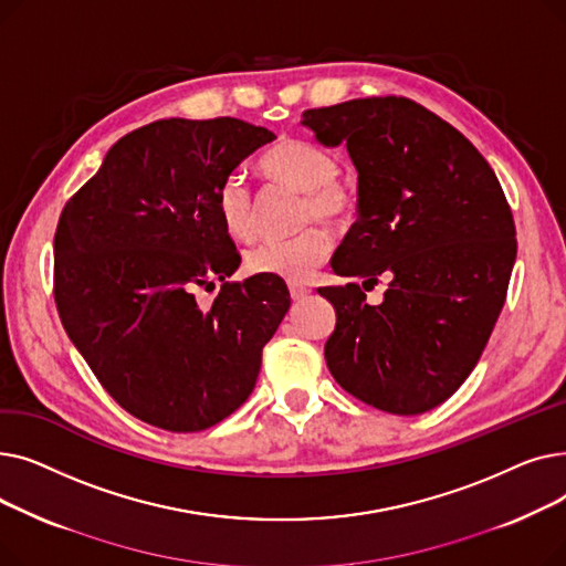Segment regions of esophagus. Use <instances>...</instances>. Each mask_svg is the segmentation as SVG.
<instances>
[{
    "instance_id": "obj_1",
    "label": "esophagus",
    "mask_w": 566,
    "mask_h": 566,
    "mask_svg": "<svg viewBox=\"0 0 566 566\" xmlns=\"http://www.w3.org/2000/svg\"><path fill=\"white\" fill-rule=\"evenodd\" d=\"M289 291H291V301L293 303H303V301H307L310 298V289L307 286H303V284H291L289 286Z\"/></svg>"
}]
</instances>
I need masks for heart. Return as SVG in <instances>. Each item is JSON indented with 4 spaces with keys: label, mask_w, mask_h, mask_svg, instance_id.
I'll return each mask as SVG.
<instances>
[{
    "label": "heart",
    "mask_w": 566,
    "mask_h": 566,
    "mask_svg": "<svg viewBox=\"0 0 566 566\" xmlns=\"http://www.w3.org/2000/svg\"><path fill=\"white\" fill-rule=\"evenodd\" d=\"M261 167L275 181L305 192L303 222L318 218L342 222L353 213V190L337 178V160L321 146L305 139H280L261 158ZM218 216L238 241H252L259 231L256 199L241 171L229 174L216 195ZM333 250L328 227L312 224L291 238H277L252 248L245 265L252 275H271L289 282H305Z\"/></svg>",
    "instance_id": "obj_1"
}]
</instances>
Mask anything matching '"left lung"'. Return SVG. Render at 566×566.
Listing matches in <instances>:
<instances>
[{
    "label": "left lung",
    "instance_id": "8db88e82",
    "mask_svg": "<svg viewBox=\"0 0 566 566\" xmlns=\"http://www.w3.org/2000/svg\"><path fill=\"white\" fill-rule=\"evenodd\" d=\"M318 144H346L358 222L333 256L342 277L390 280L380 305L358 284L318 289L337 312L325 363L378 410L420 415L478 365L516 261L510 203L484 156L408 98H355L303 114Z\"/></svg>",
    "mask_w": 566,
    "mask_h": 566
}]
</instances>
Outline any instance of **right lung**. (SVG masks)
I'll return each mask as SVG.
<instances>
[{
    "mask_svg": "<svg viewBox=\"0 0 566 566\" xmlns=\"http://www.w3.org/2000/svg\"><path fill=\"white\" fill-rule=\"evenodd\" d=\"M273 139L231 116L163 118L118 139L59 218V316L109 397L146 424L203 431L254 390L291 305L286 284L226 282L211 311L193 289L241 265L216 195Z\"/></svg>",
    "mask_w": 566,
    "mask_h": 566,
    "instance_id": "add662e5",
    "label": "right lung"
}]
</instances>
